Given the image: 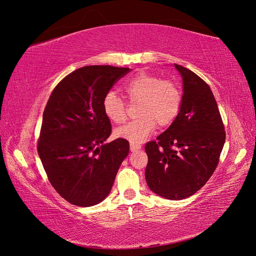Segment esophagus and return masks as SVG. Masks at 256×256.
<instances>
[{"label":"esophagus","instance_id":"34e87169","mask_svg":"<svg viewBox=\"0 0 256 256\" xmlns=\"http://www.w3.org/2000/svg\"><path fill=\"white\" fill-rule=\"evenodd\" d=\"M141 148L140 144H134V143H130V150L131 152H136L138 150Z\"/></svg>","mask_w":256,"mask_h":256}]
</instances>
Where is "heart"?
<instances>
[{"label": "heart", "instance_id": "1", "mask_svg": "<svg viewBox=\"0 0 256 256\" xmlns=\"http://www.w3.org/2000/svg\"><path fill=\"white\" fill-rule=\"evenodd\" d=\"M124 92L129 102L138 104L136 120L115 130V136L130 143L138 144L148 138L156 126L168 127L180 111L182 96L177 84L171 80L141 72L124 85ZM104 115L114 124H122L127 120V106L114 92H106L102 99Z\"/></svg>", "mask_w": 256, "mask_h": 256}]
</instances>
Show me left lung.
I'll use <instances>...</instances> for the list:
<instances>
[{
	"mask_svg": "<svg viewBox=\"0 0 256 256\" xmlns=\"http://www.w3.org/2000/svg\"><path fill=\"white\" fill-rule=\"evenodd\" d=\"M182 78V102L175 120L145 145L150 189L168 200H184L207 182L219 164L226 131L209 85L175 64Z\"/></svg>",
	"mask_w": 256,
	"mask_h": 256,
	"instance_id": "1",
	"label": "left lung"
}]
</instances>
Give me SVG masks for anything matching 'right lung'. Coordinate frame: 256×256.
<instances>
[{
	"label": "right lung",
	"mask_w": 256,
	"mask_h": 256,
	"mask_svg": "<svg viewBox=\"0 0 256 256\" xmlns=\"http://www.w3.org/2000/svg\"><path fill=\"white\" fill-rule=\"evenodd\" d=\"M130 72L114 66H85L66 76L44 108L37 150L48 180L70 204L90 207L112 189L129 142L111 134L102 99Z\"/></svg>",
	"instance_id": "add662e5"
}]
</instances>
